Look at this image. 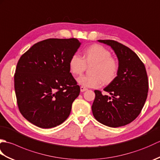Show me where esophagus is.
Returning <instances> with one entry per match:
<instances>
[{
  "instance_id": "34e87169",
  "label": "esophagus",
  "mask_w": 160,
  "mask_h": 160,
  "mask_svg": "<svg viewBox=\"0 0 160 160\" xmlns=\"http://www.w3.org/2000/svg\"><path fill=\"white\" fill-rule=\"evenodd\" d=\"M87 88H85V87H80V91L81 92H84V91H87Z\"/></svg>"
}]
</instances>
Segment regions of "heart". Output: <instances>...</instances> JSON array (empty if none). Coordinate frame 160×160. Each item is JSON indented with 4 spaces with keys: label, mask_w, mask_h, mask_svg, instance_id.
I'll return each mask as SVG.
<instances>
[{
    "label": "heart",
    "mask_w": 160,
    "mask_h": 160,
    "mask_svg": "<svg viewBox=\"0 0 160 160\" xmlns=\"http://www.w3.org/2000/svg\"><path fill=\"white\" fill-rule=\"evenodd\" d=\"M87 66H92L90 76H84L77 79V82L84 87L96 88L102 83L108 84L116 78L119 64L111 57V53L104 47L95 44L84 50L82 58L78 54H73L69 60V69L74 76L82 74Z\"/></svg>",
    "instance_id": "heart-1"
}]
</instances>
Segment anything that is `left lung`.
<instances>
[{
	"label": "left lung",
	"mask_w": 160,
	"mask_h": 160,
	"mask_svg": "<svg viewBox=\"0 0 160 160\" xmlns=\"http://www.w3.org/2000/svg\"><path fill=\"white\" fill-rule=\"evenodd\" d=\"M110 46L118 59L119 71L113 82L104 91L110 96L95 90L92 104L94 118L109 127L125 126L136 118L148 96V76L144 63L134 52L112 40H98Z\"/></svg>",
	"instance_id": "left-lung-1"
}]
</instances>
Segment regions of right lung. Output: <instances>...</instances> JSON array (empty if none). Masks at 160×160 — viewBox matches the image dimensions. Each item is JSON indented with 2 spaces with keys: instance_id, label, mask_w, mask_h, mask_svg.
<instances>
[{
  "instance_id": "obj_1",
  "label": "right lung",
  "mask_w": 160,
  "mask_h": 160,
  "mask_svg": "<svg viewBox=\"0 0 160 160\" xmlns=\"http://www.w3.org/2000/svg\"><path fill=\"white\" fill-rule=\"evenodd\" d=\"M80 45L76 38H49L36 43L20 58L14 74L17 104L33 124L53 128L69 117L80 91L69 60Z\"/></svg>"
}]
</instances>
